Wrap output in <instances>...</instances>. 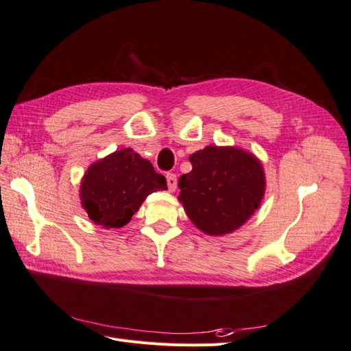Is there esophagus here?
Wrapping results in <instances>:
<instances>
[{"mask_svg": "<svg viewBox=\"0 0 351 351\" xmlns=\"http://www.w3.org/2000/svg\"><path fill=\"white\" fill-rule=\"evenodd\" d=\"M167 186H168V190L169 192H174V190L177 189V176L176 174H167Z\"/></svg>", "mask_w": 351, "mask_h": 351, "instance_id": "obj_1", "label": "esophagus"}]
</instances>
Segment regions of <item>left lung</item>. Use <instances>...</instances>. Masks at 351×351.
<instances>
[{"label": "left lung", "mask_w": 351, "mask_h": 351, "mask_svg": "<svg viewBox=\"0 0 351 351\" xmlns=\"http://www.w3.org/2000/svg\"><path fill=\"white\" fill-rule=\"evenodd\" d=\"M189 159L192 171L178 178V199L187 217L209 236H224L241 227L265 195L259 159L231 146H206Z\"/></svg>", "instance_id": "left-lung-1"}]
</instances>
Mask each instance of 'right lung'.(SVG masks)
Returning a JSON list of instances; mask_svg holds the SVG:
<instances>
[{"mask_svg":"<svg viewBox=\"0 0 351 351\" xmlns=\"http://www.w3.org/2000/svg\"><path fill=\"white\" fill-rule=\"evenodd\" d=\"M156 190H167L165 177L127 147L89 167L82 180L80 199L95 224L121 228Z\"/></svg>","mask_w":351,"mask_h":351,"instance_id":"add662e5","label":"right lung"}]
</instances>
